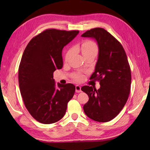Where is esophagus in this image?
<instances>
[{
	"label": "esophagus",
	"mask_w": 150,
	"mask_h": 150,
	"mask_svg": "<svg viewBox=\"0 0 150 150\" xmlns=\"http://www.w3.org/2000/svg\"><path fill=\"white\" fill-rule=\"evenodd\" d=\"M76 93H81V87L80 86H78V85L76 86Z\"/></svg>",
	"instance_id": "obj_1"
}]
</instances>
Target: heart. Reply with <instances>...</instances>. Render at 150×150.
I'll return each mask as SVG.
<instances>
[{"instance_id":"b5f03b06","label":"heart","mask_w":150,"mask_h":150,"mask_svg":"<svg viewBox=\"0 0 150 150\" xmlns=\"http://www.w3.org/2000/svg\"><path fill=\"white\" fill-rule=\"evenodd\" d=\"M76 49H79L85 57L91 54H97L98 47L97 44L91 40H86L81 44L80 46H76ZM74 52V49L70 48L67 51L65 54V60L67 61L71 57ZM73 78L76 81H81L83 79V76L80 74H76L73 76Z\"/></svg>"}]
</instances>
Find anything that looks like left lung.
<instances>
[{
    "instance_id": "obj_1",
    "label": "left lung",
    "mask_w": 150,
    "mask_h": 150,
    "mask_svg": "<svg viewBox=\"0 0 150 150\" xmlns=\"http://www.w3.org/2000/svg\"><path fill=\"white\" fill-rule=\"evenodd\" d=\"M96 40L98 59L90 79L99 81L100 88L84 86L81 90L89 96L83 110L91 120L108 122L119 114L128 100L131 74L128 58L121 43L103 28H94L82 34Z\"/></svg>"
}]
</instances>
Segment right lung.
<instances>
[{"label":"right lung","instance_id":"add662e5","mask_svg":"<svg viewBox=\"0 0 150 150\" xmlns=\"http://www.w3.org/2000/svg\"><path fill=\"white\" fill-rule=\"evenodd\" d=\"M79 33L48 29L27 45L19 67V84L25 106L42 124H52L64 116L75 92L74 84H57L54 72L62 67V49Z\"/></svg>","mask_w":150,"mask_h":150}]
</instances>
